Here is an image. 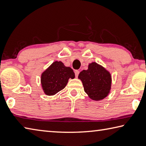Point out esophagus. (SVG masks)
I'll return each mask as SVG.
<instances>
[{"instance_id": "esophagus-1", "label": "esophagus", "mask_w": 146, "mask_h": 146, "mask_svg": "<svg viewBox=\"0 0 146 146\" xmlns=\"http://www.w3.org/2000/svg\"><path fill=\"white\" fill-rule=\"evenodd\" d=\"M79 74V70H75V76H76V78H78V77Z\"/></svg>"}]
</instances>
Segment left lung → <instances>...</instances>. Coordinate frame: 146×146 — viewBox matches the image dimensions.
I'll use <instances>...</instances> for the list:
<instances>
[{
	"mask_svg": "<svg viewBox=\"0 0 146 146\" xmlns=\"http://www.w3.org/2000/svg\"><path fill=\"white\" fill-rule=\"evenodd\" d=\"M78 78L82 82L84 92L92 100H102L109 93L111 86V74L96 62L90 64L88 70L81 71Z\"/></svg>",
	"mask_w": 146,
	"mask_h": 146,
	"instance_id": "1",
	"label": "left lung"
}]
</instances>
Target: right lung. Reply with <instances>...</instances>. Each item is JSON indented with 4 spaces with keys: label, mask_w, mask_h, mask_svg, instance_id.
Masks as SVG:
<instances>
[{
    "label": "right lung",
    "mask_w": 146,
    "mask_h": 146,
    "mask_svg": "<svg viewBox=\"0 0 146 146\" xmlns=\"http://www.w3.org/2000/svg\"><path fill=\"white\" fill-rule=\"evenodd\" d=\"M75 74L62 62H54L41 75V84L45 94L54 95L63 90L68 79H74Z\"/></svg>",
    "instance_id": "obj_1"
}]
</instances>
